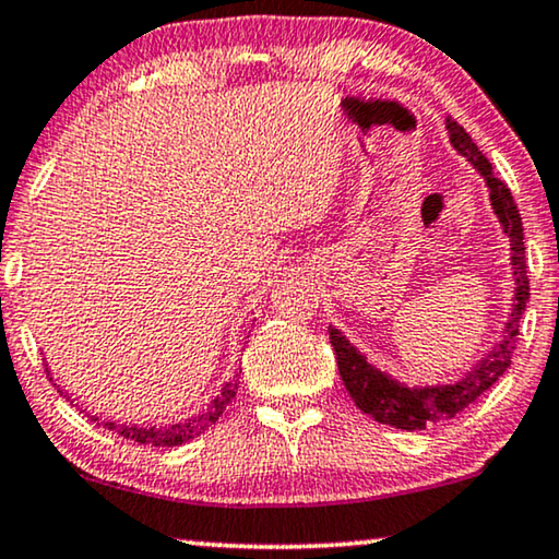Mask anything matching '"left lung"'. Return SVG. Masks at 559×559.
Returning <instances> with one entry per match:
<instances>
[{
	"instance_id": "8db88e82",
	"label": "left lung",
	"mask_w": 559,
	"mask_h": 559,
	"mask_svg": "<svg viewBox=\"0 0 559 559\" xmlns=\"http://www.w3.org/2000/svg\"><path fill=\"white\" fill-rule=\"evenodd\" d=\"M448 132L450 144L468 157L473 167L484 175L488 190H491V205L499 216L503 231H507L511 241V266H514L516 289H514V308H511L509 323L503 328V338L484 361L476 364L468 377L457 384L445 386H425V389H407L404 384H396L386 373L373 369L366 364V358L343 338L341 331L331 328V343L335 350V361H338V371L343 384H346L350 400L364 415H371L381 425H392L396 430H425L445 419H453L457 412H463L468 404L478 400L493 381L501 379V373L511 366V356H514L519 343V320L530 302V277H526V262H524V228L522 216L514 203V195L491 170L484 152L476 147L468 132L457 124L455 119L448 117Z\"/></svg>"
}]
</instances>
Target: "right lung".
Returning a JSON list of instances; mask_svg holds the SVG:
<instances>
[{"mask_svg": "<svg viewBox=\"0 0 559 559\" xmlns=\"http://www.w3.org/2000/svg\"><path fill=\"white\" fill-rule=\"evenodd\" d=\"M45 371H48V366H45ZM50 377V371H48ZM52 381V377H50ZM60 392V389H58ZM63 394V392H60ZM236 394V384H226L224 392H221L213 404L201 415L193 417V419H186V423H178V425H170V427H136V425H117V423H104V427H109L111 432L121 435V438L127 440H134L140 442V445H152V448H175V445H182V442L198 438V435L209 430V427L216 423V419L224 415V409L228 407V402L234 400ZM86 412V409H81ZM88 419H98L94 415H88Z\"/></svg>", "mask_w": 559, "mask_h": 559, "instance_id": "add662e5", "label": "right lung"}]
</instances>
